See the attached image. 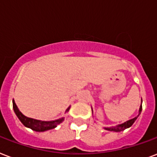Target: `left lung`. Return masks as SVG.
<instances>
[{
  "label": "left lung",
  "instance_id": "1",
  "mask_svg": "<svg viewBox=\"0 0 157 157\" xmlns=\"http://www.w3.org/2000/svg\"><path fill=\"white\" fill-rule=\"evenodd\" d=\"M141 111H142V105H140V108H139V114L138 115H137L136 117H134L133 119H131V120H128V121H126V122L123 123L121 124H118L116 126H111V127H105L104 128L105 130H109V131H113V132H121V131L124 130L126 128H129L131 127L133 124L135 122V120L138 119V117L140 115Z\"/></svg>",
  "mask_w": 157,
  "mask_h": 157
}]
</instances>
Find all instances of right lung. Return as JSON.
Wrapping results in <instances>:
<instances>
[{
    "instance_id": "add662e5",
    "label": "right lung",
    "mask_w": 157,
    "mask_h": 157,
    "mask_svg": "<svg viewBox=\"0 0 157 157\" xmlns=\"http://www.w3.org/2000/svg\"><path fill=\"white\" fill-rule=\"evenodd\" d=\"M70 108V106L68 107L65 113L69 111ZM13 109H14V111L15 113V115H17V117L19 118V120L21 121L22 124L25 127L31 128L33 130L37 131V132H44V131L50 130V129H53V128L56 127L57 125L59 124L60 123L63 122L64 120H65V118L62 117L60 119L52 120V121H42V120H34V119H32V118L27 117V116L24 115L19 111L14 100H13Z\"/></svg>"
}]
</instances>
